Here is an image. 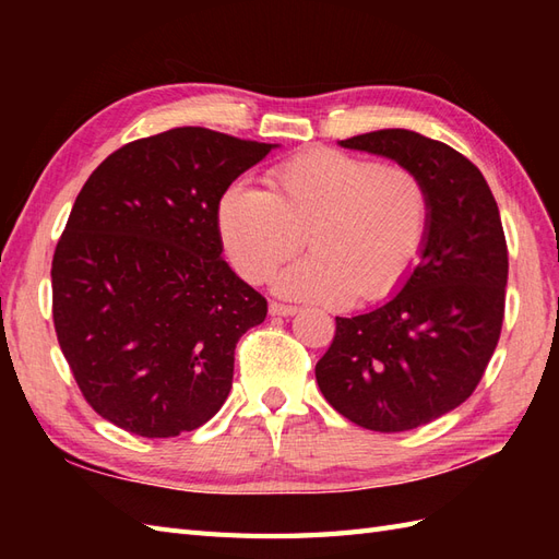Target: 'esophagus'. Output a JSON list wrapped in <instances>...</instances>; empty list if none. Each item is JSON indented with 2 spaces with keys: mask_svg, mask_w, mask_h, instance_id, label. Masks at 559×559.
Here are the masks:
<instances>
[{
  "mask_svg": "<svg viewBox=\"0 0 559 559\" xmlns=\"http://www.w3.org/2000/svg\"><path fill=\"white\" fill-rule=\"evenodd\" d=\"M295 312H298V307H293V305H283V302H271L269 305L271 317H290Z\"/></svg>",
  "mask_w": 559,
  "mask_h": 559,
  "instance_id": "obj_1",
  "label": "esophagus"
}]
</instances>
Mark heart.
Segmentation results:
<instances>
[{"label": "heart", "mask_w": 559, "mask_h": 559, "mask_svg": "<svg viewBox=\"0 0 559 559\" xmlns=\"http://www.w3.org/2000/svg\"><path fill=\"white\" fill-rule=\"evenodd\" d=\"M430 223V189L418 173L338 148L278 163L269 192L233 182L218 199V233L235 271L264 283L307 235L312 254L283 271L276 290L326 307L394 295L418 266Z\"/></svg>", "instance_id": "b5f03b06"}]
</instances>
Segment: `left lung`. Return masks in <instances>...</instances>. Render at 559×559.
I'll use <instances>...</instances> for the list:
<instances>
[{
  "instance_id": "8db88e82",
  "label": "left lung",
  "mask_w": 559,
  "mask_h": 559,
  "mask_svg": "<svg viewBox=\"0 0 559 559\" xmlns=\"http://www.w3.org/2000/svg\"><path fill=\"white\" fill-rule=\"evenodd\" d=\"M418 173L432 199L420 264L396 298L358 317H336L317 362L324 399L374 432H406L466 401L500 341L507 240L483 173L459 151L408 129L341 141Z\"/></svg>"
}]
</instances>
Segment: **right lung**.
I'll return each instance as SVG.
<instances>
[{"label":"right lung","mask_w":559,"mask_h":559,"mask_svg":"<svg viewBox=\"0 0 559 559\" xmlns=\"http://www.w3.org/2000/svg\"><path fill=\"white\" fill-rule=\"evenodd\" d=\"M204 127L136 139L79 192L52 259V319L83 399L139 437L221 411L266 298L221 259L218 199L271 151Z\"/></svg>","instance_id":"right-lung-1"}]
</instances>
